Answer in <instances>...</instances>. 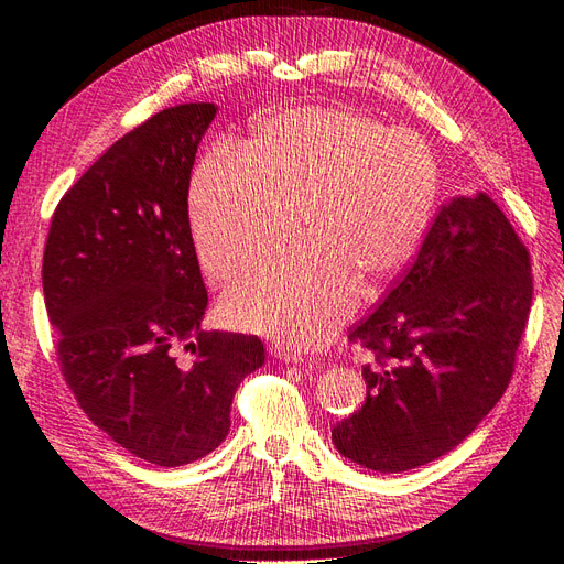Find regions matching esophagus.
Masks as SVG:
<instances>
[{"label": "esophagus", "instance_id": "34e87169", "mask_svg": "<svg viewBox=\"0 0 564 564\" xmlns=\"http://www.w3.org/2000/svg\"><path fill=\"white\" fill-rule=\"evenodd\" d=\"M272 355L282 360L284 365H301L303 357L296 350H289V348H272Z\"/></svg>", "mask_w": 564, "mask_h": 564}]
</instances>
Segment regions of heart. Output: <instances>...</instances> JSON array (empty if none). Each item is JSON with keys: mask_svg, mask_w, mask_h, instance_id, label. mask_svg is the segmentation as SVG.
<instances>
[{"mask_svg": "<svg viewBox=\"0 0 564 564\" xmlns=\"http://www.w3.org/2000/svg\"><path fill=\"white\" fill-rule=\"evenodd\" d=\"M431 145L344 106L263 115L235 152L195 169L187 195L204 270L226 280L299 218V245L251 268L226 296L237 329L313 350L414 261L437 202Z\"/></svg>", "mask_w": 564, "mask_h": 564, "instance_id": "heart-1", "label": "heart"}]
</instances>
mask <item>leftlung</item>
<instances>
[{"instance_id":"left-lung-1","label":"left lung","mask_w":564,"mask_h":564,"mask_svg":"<svg viewBox=\"0 0 564 564\" xmlns=\"http://www.w3.org/2000/svg\"><path fill=\"white\" fill-rule=\"evenodd\" d=\"M532 265L487 193L442 207L414 263L350 344L367 400L332 431L340 456L377 473L431 464L501 400L532 305Z\"/></svg>"}]
</instances>
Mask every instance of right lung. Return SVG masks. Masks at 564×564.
<instances>
[{
  "instance_id": "right-lung-1",
  "label": "right lung",
  "mask_w": 564,
  "mask_h": 564,
  "mask_svg": "<svg viewBox=\"0 0 564 564\" xmlns=\"http://www.w3.org/2000/svg\"><path fill=\"white\" fill-rule=\"evenodd\" d=\"M216 110L166 108L112 143L58 202L44 249L67 386L119 447L166 468L226 440L235 390L265 360L259 336L199 327L209 299L187 187ZM185 339L194 360L176 364Z\"/></svg>"
}]
</instances>
